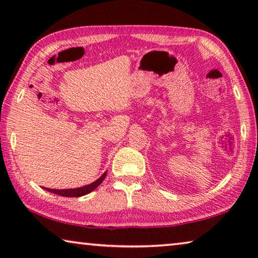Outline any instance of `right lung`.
I'll use <instances>...</instances> for the list:
<instances>
[{"label": "right lung", "mask_w": 258, "mask_h": 258, "mask_svg": "<svg viewBox=\"0 0 258 258\" xmlns=\"http://www.w3.org/2000/svg\"><path fill=\"white\" fill-rule=\"evenodd\" d=\"M106 174L104 173L101 177H99L97 181L91 183L89 185L82 186V187H77V189H64V190H55V189H49V187H44L45 190L52 192V194H55L58 196H62V197H82V196L90 194L91 191H93L95 187H98L100 184H101L102 181L106 177Z\"/></svg>", "instance_id": "1"}]
</instances>
